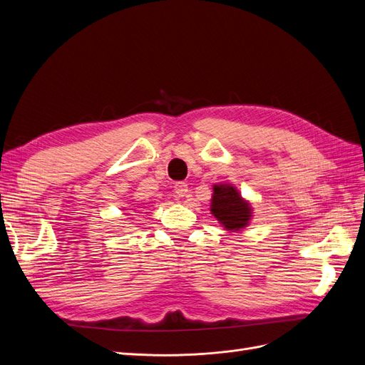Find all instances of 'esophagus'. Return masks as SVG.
Wrapping results in <instances>:
<instances>
[{"instance_id":"esophagus-1","label":"esophagus","mask_w":365,"mask_h":365,"mask_svg":"<svg viewBox=\"0 0 365 365\" xmlns=\"http://www.w3.org/2000/svg\"><path fill=\"white\" fill-rule=\"evenodd\" d=\"M173 192H175V195L178 196V197H184L187 193H189V185H187L184 181L176 182L173 185Z\"/></svg>"}]
</instances>
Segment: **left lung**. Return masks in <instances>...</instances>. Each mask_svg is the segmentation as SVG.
Returning a JSON list of instances; mask_svg holds the SVG:
<instances>
[{
    "mask_svg": "<svg viewBox=\"0 0 365 365\" xmlns=\"http://www.w3.org/2000/svg\"><path fill=\"white\" fill-rule=\"evenodd\" d=\"M212 212L227 230L244 228L251 217V207L242 200L233 185H215Z\"/></svg>",
    "mask_w": 365,
    "mask_h": 365,
    "instance_id": "left-lung-1",
    "label": "left lung"
}]
</instances>
